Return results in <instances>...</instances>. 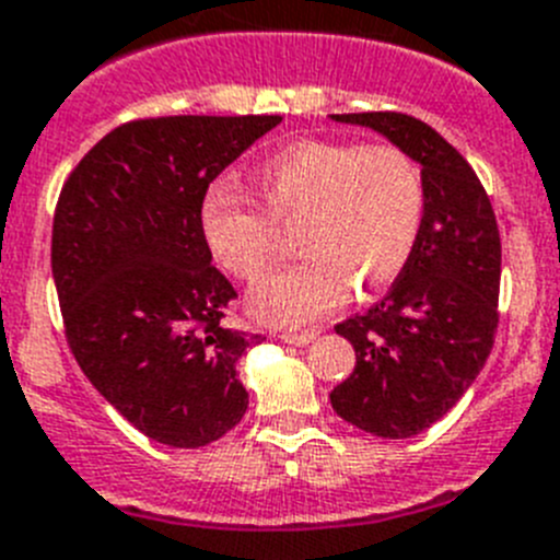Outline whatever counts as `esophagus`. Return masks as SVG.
<instances>
[{
    "label": "esophagus",
    "mask_w": 560,
    "mask_h": 560,
    "mask_svg": "<svg viewBox=\"0 0 560 560\" xmlns=\"http://www.w3.org/2000/svg\"><path fill=\"white\" fill-rule=\"evenodd\" d=\"M316 336H319V332L316 330H302V332H283V336H280V341L283 343H294V347H307V343L311 341H316Z\"/></svg>",
    "instance_id": "esophagus-1"
}]
</instances>
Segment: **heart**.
Masks as SVG:
<instances>
[{
    "mask_svg": "<svg viewBox=\"0 0 560 560\" xmlns=\"http://www.w3.org/2000/svg\"><path fill=\"white\" fill-rule=\"evenodd\" d=\"M258 186L278 224H300L296 244L305 249L249 300L253 314L269 325L319 319L350 296L352 285L361 294L386 289L413 255L424 179L399 147L300 141L260 163ZM273 223L249 194L224 179L208 186L199 205L210 253L244 283H258L275 266L280 233Z\"/></svg>",
    "mask_w": 560,
    "mask_h": 560,
    "instance_id": "obj_1",
    "label": "heart"
}]
</instances>
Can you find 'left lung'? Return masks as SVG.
<instances>
[{"mask_svg": "<svg viewBox=\"0 0 560 560\" xmlns=\"http://www.w3.org/2000/svg\"><path fill=\"white\" fill-rule=\"evenodd\" d=\"M381 132L422 166L424 219L386 300L336 325L355 369L330 392L343 422L410 439L439 422L491 352L500 296V230L478 174L453 143L405 113H332Z\"/></svg>", "mask_w": 560, "mask_h": 560, "instance_id": "8db88e82", "label": "left lung"}]
</instances>
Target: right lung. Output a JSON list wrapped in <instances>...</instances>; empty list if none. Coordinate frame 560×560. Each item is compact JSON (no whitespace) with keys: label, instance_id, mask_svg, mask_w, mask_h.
<instances>
[{"label":"right lung","instance_id":"add662e5","mask_svg":"<svg viewBox=\"0 0 560 560\" xmlns=\"http://www.w3.org/2000/svg\"><path fill=\"white\" fill-rule=\"evenodd\" d=\"M280 116H163L107 132L60 191L52 277L96 392L158 444L197 450L249 405L238 361L264 336L222 327L235 300L199 224L205 191Z\"/></svg>","mask_w":560,"mask_h":560}]
</instances>
